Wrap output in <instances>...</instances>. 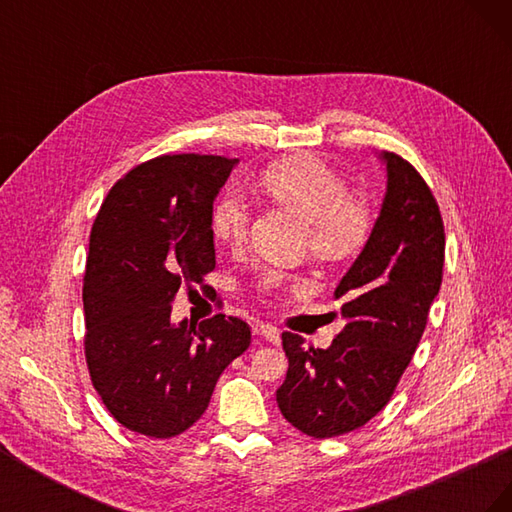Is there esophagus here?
<instances>
[{
  "instance_id": "34e87169",
  "label": "esophagus",
  "mask_w": 512,
  "mask_h": 512,
  "mask_svg": "<svg viewBox=\"0 0 512 512\" xmlns=\"http://www.w3.org/2000/svg\"><path fill=\"white\" fill-rule=\"evenodd\" d=\"M256 335H260L262 339H267L269 344H280L282 342V335H280V329L273 327V324H258V327L254 329Z\"/></svg>"
}]
</instances>
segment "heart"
<instances>
[{
  "label": "heart",
  "mask_w": 512,
  "mask_h": 512,
  "mask_svg": "<svg viewBox=\"0 0 512 512\" xmlns=\"http://www.w3.org/2000/svg\"><path fill=\"white\" fill-rule=\"evenodd\" d=\"M260 188L275 203L297 211L307 220L305 243L314 256L324 260H342L356 254L369 239L374 213L365 198L352 194L350 183L314 156H292L262 170ZM250 200L237 185L215 200L211 211V230L215 239L228 247H237L247 235L250 224ZM290 282L282 269L260 271L254 290L260 297H275Z\"/></svg>",
  "instance_id": "obj_1"
}]
</instances>
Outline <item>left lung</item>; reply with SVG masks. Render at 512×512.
<instances>
[{"mask_svg":"<svg viewBox=\"0 0 512 512\" xmlns=\"http://www.w3.org/2000/svg\"><path fill=\"white\" fill-rule=\"evenodd\" d=\"M386 194L359 258L335 288L346 327L322 350L284 331L277 406L312 438L363 427L393 397L421 342L444 267V222L429 185L397 153H382Z\"/></svg>","mask_w":512,"mask_h":512,"instance_id":"8db88e82","label":"left lung"}]
</instances>
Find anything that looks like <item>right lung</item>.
Masks as SVG:
<instances>
[{"mask_svg": "<svg viewBox=\"0 0 512 512\" xmlns=\"http://www.w3.org/2000/svg\"><path fill=\"white\" fill-rule=\"evenodd\" d=\"M237 160L179 153L123 175L91 226L83 280L85 359L123 427L151 438L190 429L222 371L250 346V327L215 314L198 329L170 320L181 286L215 269L213 200Z\"/></svg>", "mask_w": 512, "mask_h": 512, "instance_id": "add662e5", "label": "right lung"}]
</instances>
